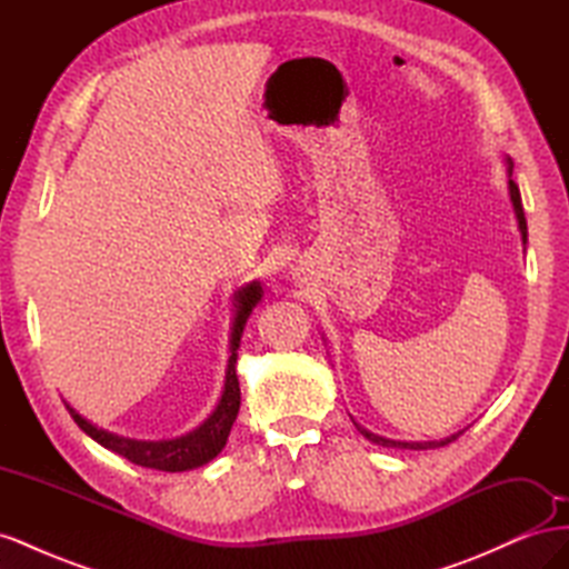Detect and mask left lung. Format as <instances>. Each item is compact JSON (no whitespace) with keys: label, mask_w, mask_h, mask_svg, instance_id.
I'll list each match as a JSON object with an SVG mask.
<instances>
[{"label":"left lung","mask_w":569,"mask_h":569,"mask_svg":"<svg viewBox=\"0 0 569 569\" xmlns=\"http://www.w3.org/2000/svg\"><path fill=\"white\" fill-rule=\"evenodd\" d=\"M506 173H508V194H510V203H512V211H515V218H518V230H520V234H522V244H527V220H525V209H522V197H520V189H518V184L512 182V159L510 157H506ZM353 420V418H351ZM353 425H356V429L360 435H363L368 441H372V443H377V446H387V449H410V451H427V449H439V446H446V443H451V441H456L465 429H460V432H456V435H451V437H446V439H439V441H399V439H389V437H380V435H375V432H370V429H366L363 425H358L356 420H353Z\"/></svg>","instance_id":"left-lung-1"}]
</instances>
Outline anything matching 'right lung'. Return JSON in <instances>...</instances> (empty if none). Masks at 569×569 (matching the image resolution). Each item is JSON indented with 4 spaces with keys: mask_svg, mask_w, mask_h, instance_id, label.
Listing matches in <instances>:
<instances>
[{
    "mask_svg": "<svg viewBox=\"0 0 569 569\" xmlns=\"http://www.w3.org/2000/svg\"><path fill=\"white\" fill-rule=\"evenodd\" d=\"M261 299H263V287L256 280L234 291L226 385H222V393L211 416L206 418L197 429H192V432L176 439H161V441L120 437L109 432V429L92 425L90 420H84L71 403H66L71 418L78 422V427L84 435L92 437L97 443L104 446V449L128 458L134 465H142V468L163 470V472H184V470L201 468V465L213 460L222 449H226L230 429L237 420L239 403H242V391H239V380H237V349L244 335V325L253 313L256 303Z\"/></svg>",
    "mask_w": 569,
    "mask_h": 569,
    "instance_id": "obj_1",
    "label": "right lung"
}]
</instances>
